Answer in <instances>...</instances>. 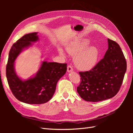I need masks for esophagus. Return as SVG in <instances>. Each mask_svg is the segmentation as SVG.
Instances as JSON below:
<instances>
[{
  "label": "esophagus",
  "instance_id": "34e87169",
  "mask_svg": "<svg viewBox=\"0 0 133 133\" xmlns=\"http://www.w3.org/2000/svg\"><path fill=\"white\" fill-rule=\"evenodd\" d=\"M73 70V67H72L71 65H68L67 67V71L68 72H71Z\"/></svg>",
  "mask_w": 133,
  "mask_h": 133
}]
</instances>
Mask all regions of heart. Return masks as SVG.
Listing matches in <instances>:
<instances>
[{
    "label": "heart",
    "mask_w": 133,
    "mask_h": 133,
    "mask_svg": "<svg viewBox=\"0 0 133 133\" xmlns=\"http://www.w3.org/2000/svg\"><path fill=\"white\" fill-rule=\"evenodd\" d=\"M90 41L83 39L75 41L66 46L68 53L74 57V63L78 69L87 71L93 68L99 58V51L96 46H89ZM60 54L64 55L62 49H59Z\"/></svg>",
    "instance_id": "heart-1"
}]
</instances>
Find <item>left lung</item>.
<instances>
[{
	"instance_id": "obj_1",
	"label": "left lung",
	"mask_w": 133,
	"mask_h": 133,
	"mask_svg": "<svg viewBox=\"0 0 133 133\" xmlns=\"http://www.w3.org/2000/svg\"><path fill=\"white\" fill-rule=\"evenodd\" d=\"M104 58L89 71L79 72L81 82L77 92L87 102L110 99L118 93L127 70V62L119 44L108 39Z\"/></svg>"
}]
</instances>
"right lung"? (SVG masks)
<instances>
[{
	"label": "right lung",
	"mask_w": 133,
	"mask_h": 133,
	"mask_svg": "<svg viewBox=\"0 0 133 133\" xmlns=\"http://www.w3.org/2000/svg\"><path fill=\"white\" fill-rule=\"evenodd\" d=\"M38 33L25 34L11 46L6 68V75L10 89L19 101L29 104L48 102L54 94L58 80L65 74L67 64L43 62L33 77L23 80L17 75L14 64L16 59L24 50L39 41Z\"/></svg>",
	"instance_id": "add662e5"
}]
</instances>
